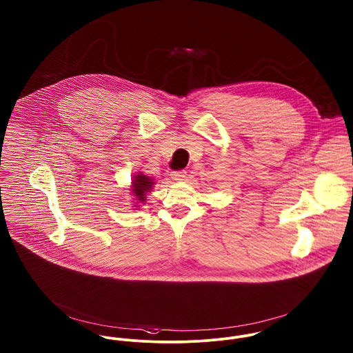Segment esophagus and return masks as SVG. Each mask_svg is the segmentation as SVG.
Segmentation results:
<instances>
[{"instance_id": "esophagus-1", "label": "esophagus", "mask_w": 353, "mask_h": 353, "mask_svg": "<svg viewBox=\"0 0 353 353\" xmlns=\"http://www.w3.org/2000/svg\"><path fill=\"white\" fill-rule=\"evenodd\" d=\"M170 175H171V179H172V181H185V178H186V171H183V170H181V171H172Z\"/></svg>"}]
</instances>
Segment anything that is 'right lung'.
<instances>
[{
	"label": "right lung",
	"mask_w": 353,
	"mask_h": 353,
	"mask_svg": "<svg viewBox=\"0 0 353 353\" xmlns=\"http://www.w3.org/2000/svg\"><path fill=\"white\" fill-rule=\"evenodd\" d=\"M154 185H155L154 179L141 172L134 175L131 191H132V195L137 198L135 201H138L139 203L145 202V195H147V192H150L152 190Z\"/></svg>",
	"instance_id": "1"
}]
</instances>
